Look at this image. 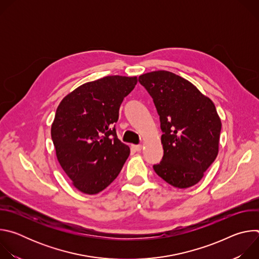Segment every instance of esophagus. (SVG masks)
Listing matches in <instances>:
<instances>
[{"mask_svg":"<svg viewBox=\"0 0 259 259\" xmlns=\"http://www.w3.org/2000/svg\"><path fill=\"white\" fill-rule=\"evenodd\" d=\"M132 149H133L135 152H140V151H141V149H142V145H141V144L132 145Z\"/></svg>","mask_w":259,"mask_h":259,"instance_id":"esophagus-1","label":"esophagus"}]
</instances>
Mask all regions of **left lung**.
Returning <instances> with one entry per match:
<instances>
[{"mask_svg": "<svg viewBox=\"0 0 259 259\" xmlns=\"http://www.w3.org/2000/svg\"><path fill=\"white\" fill-rule=\"evenodd\" d=\"M160 116L164 156L155 172L178 189L197 184L218 154L221 121L214 103L188 80L167 70L139 76Z\"/></svg>", "mask_w": 259, "mask_h": 259, "instance_id": "obj_1", "label": "left lung"}]
</instances>
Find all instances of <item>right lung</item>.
<instances>
[{
	"mask_svg": "<svg viewBox=\"0 0 259 259\" xmlns=\"http://www.w3.org/2000/svg\"><path fill=\"white\" fill-rule=\"evenodd\" d=\"M136 77L107 76L88 82L59 103L51 127L57 160L72 182L87 195L112 183L130 155L117 136L115 124Z\"/></svg>",
	"mask_w": 259,
	"mask_h": 259,
	"instance_id": "add662e5",
	"label": "right lung"
}]
</instances>
